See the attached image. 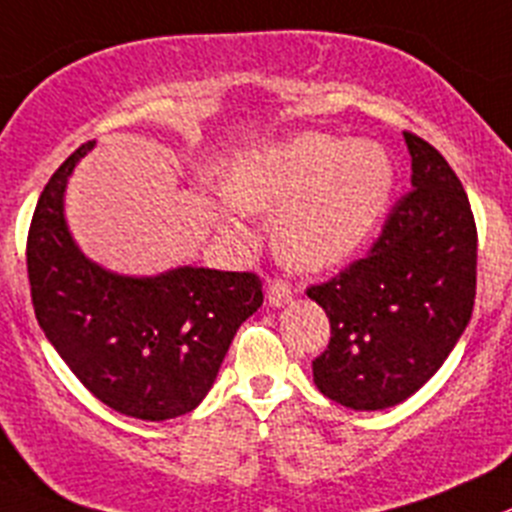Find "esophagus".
Instances as JSON below:
<instances>
[{"label":"esophagus","instance_id":"34e87169","mask_svg":"<svg viewBox=\"0 0 512 512\" xmlns=\"http://www.w3.org/2000/svg\"><path fill=\"white\" fill-rule=\"evenodd\" d=\"M267 300L275 308H283V305H288L293 300V288L288 283H283V280H270L267 283Z\"/></svg>","mask_w":512,"mask_h":512}]
</instances>
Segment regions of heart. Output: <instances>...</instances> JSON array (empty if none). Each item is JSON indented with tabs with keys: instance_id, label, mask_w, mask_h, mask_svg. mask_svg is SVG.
Wrapping results in <instances>:
<instances>
[{
	"instance_id": "heart-1",
	"label": "heart",
	"mask_w": 512,
	"mask_h": 512,
	"mask_svg": "<svg viewBox=\"0 0 512 512\" xmlns=\"http://www.w3.org/2000/svg\"><path fill=\"white\" fill-rule=\"evenodd\" d=\"M391 189L394 164L381 143L303 131L234 156L209 209L227 232H245L247 212H278L280 257L326 270L369 240Z\"/></svg>"
}]
</instances>
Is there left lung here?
Segmentation results:
<instances>
[{
    "label": "left lung",
    "mask_w": 512,
    "mask_h": 512,
    "mask_svg": "<svg viewBox=\"0 0 512 512\" xmlns=\"http://www.w3.org/2000/svg\"><path fill=\"white\" fill-rule=\"evenodd\" d=\"M412 189L379 240L328 283L308 288L331 341L313 361L323 396L356 412L389 409L422 389L470 323L477 229L460 179L437 148L404 131Z\"/></svg>",
    "instance_id": "obj_1"
}]
</instances>
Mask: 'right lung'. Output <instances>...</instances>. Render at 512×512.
<instances>
[{"label": "right lung", "mask_w": 512, "mask_h": 512, "mask_svg": "<svg viewBox=\"0 0 512 512\" xmlns=\"http://www.w3.org/2000/svg\"><path fill=\"white\" fill-rule=\"evenodd\" d=\"M90 148L65 159L32 214L37 323L95 399L146 422L181 417L212 389L234 333L262 305V283L191 265L133 278L88 260L65 222V186Z\"/></svg>", "instance_id": "1"}]
</instances>
